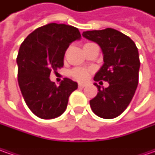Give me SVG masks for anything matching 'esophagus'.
<instances>
[{
  "label": "esophagus",
  "mask_w": 155,
  "mask_h": 155,
  "mask_svg": "<svg viewBox=\"0 0 155 155\" xmlns=\"http://www.w3.org/2000/svg\"><path fill=\"white\" fill-rule=\"evenodd\" d=\"M86 86V84H83V83H79L78 84V87L79 88H84V87Z\"/></svg>",
  "instance_id": "34e87169"
}]
</instances>
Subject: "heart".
Wrapping results in <instances>:
<instances>
[{"mask_svg": "<svg viewBox=\"0 0 155 155\" xmlns=\"http://www.w3.org/2000/svg\"><path fill=\"white\" fill-rule=\"evenodd\" d=\"M88 73H89L88 71L81 68H76L71 71V75L77 80L79 81L85 80L88 77Z\"/></svg>", "mask_w": 155, "mask_h": 155, "instance_id": "obj_1", "label": "heart"}]
</instances>
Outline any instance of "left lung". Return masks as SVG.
I'll use <instances>...</instances> for the list:
<instances>
[{
  "label": "left lung",
  "instance_id": "1",
  "mask_svg": "<svg viewBox=\"0 0 155 155\" xmlns=\"http://www.w3.org/2000/svg\"><path fill=\"white\" fill-rule=\"evenodd\" d=\"M82 35L96 42L104 54V64L94 80L110 84L107 88L94 84L98 92L90 101L91 108L101 118H115L127 109L138 85L140 64L138 49L129 37L113 28L86 31Z\"/></svg>",
  "mask_w": 155,
  "mask_h": 155
}]
</instances>
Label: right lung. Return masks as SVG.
Wrapping results in <instances>:
<instances>
[{"mask_svg":"<svg viewBox=\"0 0 155 155\" xmlns=\"http://www.w3.org/2000/svg\"><path fill=\"white\" fill-rule=\"evenodd\" d=\"M80 39L77 27L50 23L35 29L21 44L16 59L18 83L28 108L39 118L61 116L70 95L78 89V83L70 78L57 86L49 77L51 71L64 65L69 45Z\"/></svg>","mask_w":155,"mask_h":155,"instance_id":"add662e5","label":"right lung"}]
</instances>
